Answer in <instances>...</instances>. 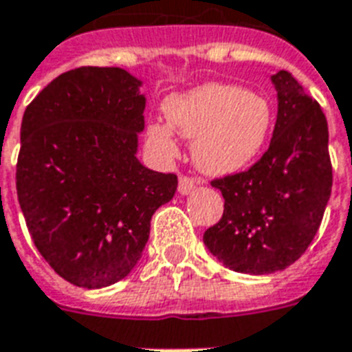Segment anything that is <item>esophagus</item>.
Here are the masks:
<instances>
[{"mask_svg":"<svg viewBox=\"0 0 352 352\" xmlns=\"http://www.w3.org/2000/svg\"><path fill=\"white\" fill-rule=\"evenodd\" d=\"M196 188V179L188 175H181L179 177V192L181 194H188Z\"/></svg>","mask_w":352,"mask_h":352,"instance_id":"esophagus-1","label":"esophagus"}]
</instances>
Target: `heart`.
I'll return each mask as SVG.
<instances>
[{
  "label": "heart",
  "instance_id": "1",
  "mask_svg": "<svg viewBox=\"0 0 352 352\" xmlns=\"http://www.w3.org/2000/svg\"><path fill=\"white\" fill-rule=\"evenodd\" d=\"M166 118L173 130L194 141L192 154L199 169L228 175L256 160L272 128L273 113L264 96L236 85L211 82L169 98ZM168 126L151 124L146 138L160 153L175 156L177 143Z\"/></svg>",
  "mask_w": 352,
  "mask_h": 352
}]
</instances>
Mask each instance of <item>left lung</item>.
I'll return each mask as SVG.
<instances>
[{
    "label": "left lung",
    "instance_id": "left-lung-1",
    "mask_svg": "<svg viewBox=\"0 0 352 352\" xmlns=\"http://www.w3.org/2000/svg\"><path fill=\"white\" fill-rule=\"evenodd\" d=\"M279 111L272 143L251 168L211 181L224 213L204 243L228 270L264 275L285 270L307 251L330 192L328 122L288 72L272 77Z\"/></svg>",
    "mask_w": 352,
    "mask_h": 352
}]
</instances>
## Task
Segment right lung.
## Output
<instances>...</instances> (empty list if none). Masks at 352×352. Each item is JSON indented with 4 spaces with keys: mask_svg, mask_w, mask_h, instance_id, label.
Wrapping results in <instances>:
<instances>
[{
    "mask_svg": "<svg viewBox=\"0 0 352 352\" xmlns=\"http://www.w3.org/2000/svg\"><path fill=\"white\" fill-rule=\"evenodd\" d=\"M139 80L118 67H77L35 96L22 116L16 194L30 236L75 287L103 288L133 270L175 173L138 160L145 128Z\"/></svg>",
    "mask_w": 352,
    "mask_h": 352,
    "instance_id": "right-lung-1",
    "label": "right lung"
}]
</instances>
